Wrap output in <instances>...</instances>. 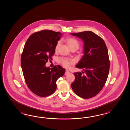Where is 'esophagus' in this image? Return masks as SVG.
<instances>
[{
  "instance_id": "obj_1",
  "label": "esophagus",
  "mask_w": 130,
  "mask_h": 130,
  "mask_svg": "<svg viewBox=\"0 0 130 130\" xmlns=\"http://www.w3.org/2000/svg\"><path fill=\"white\" fill-rule=\"evenodd\" d=\"M69 73H70L69 71L68 70H66V73H65V75H67L68 74H69Z\"/></svg>"
}]
</instances>
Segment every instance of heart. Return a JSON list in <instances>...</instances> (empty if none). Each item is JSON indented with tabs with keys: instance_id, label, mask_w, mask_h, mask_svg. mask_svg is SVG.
I'll return each mask as SVG.
<instances>
[{
	"instance_id": "obj_1",
	"label": "heart",
	"mask_w": 130,
	"mask_h": 130,
	"mask_svg": "<svg viewBox=\"0 0 130 130\" xmlns=\"http://www.w3.org/2000/svg\"><path fill=\"white\" fill-rule=\"evenodd\" d=\"M67 42L69 46V47H71L73 46H77L79 47V42H78V41L75 40V39L73 38H69L67 40ZM61 42L60 41H58V42L57 43L56 47V48L57 49L58 47L60 46ZM59 61L61 63L63 64L64 67H69L73 64V63H74V61L73 60H69L68 59H66V58H60L59 59Z\"/></svg>"
}]
</instances>
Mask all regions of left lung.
Here are the masks:
<instances>
[{
    "instance_id": "obj_1",
    "label": "left lung",
    "mask_w": 130,
    "mask_h": 130,
    "mask_svg": "<svg viewBox=\"0 0 130 130\" xmlns=\"http://www.w3.org/2000/svg\"><path fill=\"white\" fill-rule=\"evenodd\" d=\"M71 34L83 41V56L75 67L85 73H73L75 79L71 87L80 97L91 98L100 92L107 81L110 67L107 48L103 40L92 31Z\"/></svg>"
}]
</instances>
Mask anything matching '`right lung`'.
Returning <instances> with one entry per match:
<instances>
[{"instance_id":"obj_1","label":"right lung","mask_w":130,"mask_h":130,"mask_svg":"<svg viewBox=\"0 0 130 130\" xmlns=\"http://www.w3.org/2000/svg\"><path fill=\"white\" fill-rule=\"evenodd\" d=\"M62 34L45 30L34 33L28 39L21 56L23 76L30 90L39 96H50L57 89V80L66 70L60 66H46L55 52Z\"/></svg>"}]
</instances>
